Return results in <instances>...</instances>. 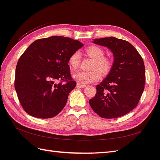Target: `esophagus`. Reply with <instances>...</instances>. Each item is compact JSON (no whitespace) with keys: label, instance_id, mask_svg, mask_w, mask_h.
Returning <instances> with one entry per match:
<instances>
[{"label":"esophagus","instance_id":"obj_1","mask_svg":"<svg viewBox=\"0 0 160 160\" xmlns=\"http://www.w3.org/2000/svg\"><path fill=\"white\" fill-rule=\"evenodd\" d=\"M86 86L85 85H84V84H81L80 83H78L77 84V87H78V88H84V87H85Z\"/></svg>","mask_w":160,"mask_h":160}]
</instances>
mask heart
I'll return each instance as SVG.
<instances>
[{
  "label": "heart",
  "instance_id": "obj_1",
  "mask_svg": "<svg viewBox=\"0 0 160 160\" xmlns=\"http://www.w3.org/2000/svg\"><path fill=\"white\" fill-rule=\"evenodd\" d=\"M85 52L94 62L91 66V71H78L73 73V78L78 82L81 84H89L96 82L101 77V72L108 73L110 72L113 62L111 59L104 57V50L100 47L91 45L88 47ZM80 62V54L78 52L73 53L69 58L68 63L71 69H76L79 67Z\"/></svg>",
  "mask_w": 160,
  "mask_h": 160
}]
</instances>
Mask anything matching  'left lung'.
I'll list each match as a JSON object with an SVG mask.
<instances>
[{
	"instance_id": "8db88e82",
	"label": "left lung",
	"mask_w": 160,
	"mask_h": 160,
	"mask_svg": "<svg viewBox=\"0 0 160 160\" xmlns=\"http://www.w3.org/2000/svg\"><path fill=\"white\" fill-rule=\"evenodd\" d=\"M94 43L110 49L114 62L111 72L99 85L89 104L100 117H122L137 107L145 84L143 59L130 42L115 37L98 38Z\"/></svg>"
}]
</instances>
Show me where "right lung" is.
Wrapping results in <instances>:
<instances>
[{
  "instance_id": "obj_1",
  "label": "right lung",
  "mask_w": 160,
  "mask_h": 160,
  "mask_svg": "<svg viewBox=\"0 0 160 160\" xmlns=\"http://www.w3.org/2000/svg\"><path fill=\"white\" fill-rule=\"evenodd\" d=\"M82 45L70 38L51 36L35 40L22 54L16 67L14 87L27 113L47 119L63 109L76 86L68 60Z\"/></svg>"
}]
</instances>
